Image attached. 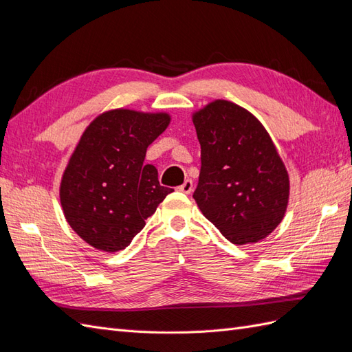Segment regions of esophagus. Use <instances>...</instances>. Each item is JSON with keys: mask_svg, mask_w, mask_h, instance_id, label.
Returning <instances> with one entry per match:
<instances>
[{"mask_svg": "<svg viewBox=\"0 0 352 352\" xmlns=\"http://www.w3.org/2000/svg\"><path fill=\"white\" fill-rule=\"evenodd\" d=\"M192 189H194V184H192V180H190V179L185 180V182L179 186V190H180V192H184V194H190V192H192Z\"/></svg>", "mask_w": 352, "mask_h": 352, "instance_id": "esophagus-1", "label": "esophagus"}]
</instances>
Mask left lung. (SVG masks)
Masks as SVG:
<instances>
[{
  "label": "left lung",
  "mask_w": 352,
  "mask_h": 352,
  "mask_svg": "<svg viewBox=\"0 0 352 352\" xmlns=\"http://www.w3.org/2000/svg\"><path fill=\"white\" fill-rule=\"evenodd\" d=\"M192 122L201 144L198 208L235 245L269 236L289 202V175L269 132L228 100L206 104Z\"/></svg>",
  "instance_id": "obj_1"
}]
</instances>
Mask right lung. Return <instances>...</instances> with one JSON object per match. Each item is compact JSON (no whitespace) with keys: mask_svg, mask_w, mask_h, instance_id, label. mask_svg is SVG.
Returning a JSON list of instances; mask_svg holds the SVG:
<instances>
[{"mask_svg":"<svg viewBox=\"0 0 352 352\" xmlns=\"http://www.w3.org/2000/svg\"><path fill=\"white\" fill-rule=\"evenodd\" d=\"M172 120L166 111L113 109L87 126L60 182V202L70 228L104 252L124 250L173 189L144 164L146 148Z\"/></svg>","mask_w":352,"mask_h":352,"instance_id":"add662e5","label":"right lung"}]
</instances>
